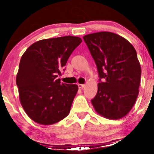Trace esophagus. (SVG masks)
<instances>
[{
  "label": "esophagus",
  "mask_w": 154,
  "mask_h": 154,
  "mask_svg": "<svg viewBox=\"0 0 154 154\" xmlns=\"http://www.w3.org/2000/svg\"><path fill=\"white\" fill-rule=\"evenodd\" d=\"M85 85L78 84V87H79V88H80V89H82L83 88H85Z\"/></svg>",
  "instance_id": "obj_1"
}]
</instances>
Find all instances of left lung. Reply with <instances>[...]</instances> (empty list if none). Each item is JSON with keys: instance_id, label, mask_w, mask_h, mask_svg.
Listing matches in <instances>:
<instances>
[{"instance_id": "left-lung-1", "label": "left lung", "mask_w": 154, "mask_h": 154, "mask_svg": "<svg viewBox=\"0 0 154 154\" xmlns=\"http://www.w3.org/2000/svg\"><path fill=\"white\" fill-rule=\"evenodd\" d=\"M98 69V92L91 100L95 110L110 119L128 114L139 93L141 68L135 49L128 40L110 32L83 37Z\"/></svg>"}]
</instances>
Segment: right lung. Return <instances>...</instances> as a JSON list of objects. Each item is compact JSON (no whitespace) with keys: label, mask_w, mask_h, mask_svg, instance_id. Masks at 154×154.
Instances as JSON below:
<instances>
[{"label":"right lung","mask_w":154,"mask_h":154,"mask_svg":"<svg viewBox=\"0 0 154 154\" xmlns=\"http://www.w3.org/2000/svg\"><path fill=\"white\" fill-rule=\"evenodd\" d=\"M81 42L74 36L45 39L35 42L22 55L17 75L19 100L35 122L53 125L69 114L78 86L61 83L57 77Z\"/></svg>","instance_id":"right-lung-1"}]
</instances>
